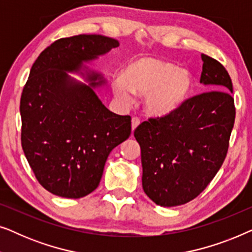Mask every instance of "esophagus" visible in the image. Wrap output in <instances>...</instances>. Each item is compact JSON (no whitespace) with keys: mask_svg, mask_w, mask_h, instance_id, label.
I'll use <instances>...</instances> for the list:
<instances>
[{"mask_svg":"<svg viewBox=\"0 0 252 252\" xmlns=\"http://www.w3.org/2000/svg\"><path fill=\"white\" fill-rule=\"evenodd\" d=\"M139 125H140V119L137 118V117H133L132 118V130L135 129Z\"/></svg>","mask_w":252,"mask_h":252,"instance_id":"esophagus-1","label":"esophagus"}]
</instances>
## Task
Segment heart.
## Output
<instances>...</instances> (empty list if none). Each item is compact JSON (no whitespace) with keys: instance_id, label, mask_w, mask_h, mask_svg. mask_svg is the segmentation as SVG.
Returning a JSON list of instances; mask_svg holds the SVG:
<instances>
[{"instance_id":"1","label":"heart","mask_w":252,"mask_h":252,"mask_svg":"<svg viewBox=\"0 0 252 252\" xmlns=\"http://www.w3.org/2000/svg\"><path fill=\"white\" fill-rule=\"evenodd\" d=\"M192 89L190 71L148 55L129 60L122 75L112 80V91L120 102L129 104L130 93L143 96L144 110L153 116H166L181 108Z\"/></svg>"}]
</instances>
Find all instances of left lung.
I'll list each match as a JSON object with an SVG mask.
<instances>
[{
    "label": "left lung",
    "mask_w": 252,
    "mask_h": 252,
    "mask_svg": "<svg viewBox=\"0 0 252 252\" xmlns=\"http://www.w3.org/2000/svg\"><path fill=\"white\" fill-rule=\"evenodd\" d=\"M199 82L209 92L181 108L150 118L134 130L141 148L142 187L160 206H177L201 194L221 167L235 122L233 85L226 68L202 54Z\"/></svg>",
    "instance_id": "left-lung-1"
}]
</instances>
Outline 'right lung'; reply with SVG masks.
<instances>
[{
	"instance_id": "obj_1",
	"label": "right lung",
	"mask_w": 252,
	"mask_h": 252,
	"mask_svg": "<svg viewBox=\"0 0 252 252\" xmlns=\"http://www.w3.org/2000/svg\"><path fill=\"white\" fill-rule=\"evenodd\" d=\"M118 46L98 34L64 37L46 48L31 68L20 98L22 147L37 181L51 194H91L109 154L130 135V117L105 108L94 91L105 79L85 65ZM67 71L86 75L91 84L77 82Z\"/></svg>"
}]
</instances>
